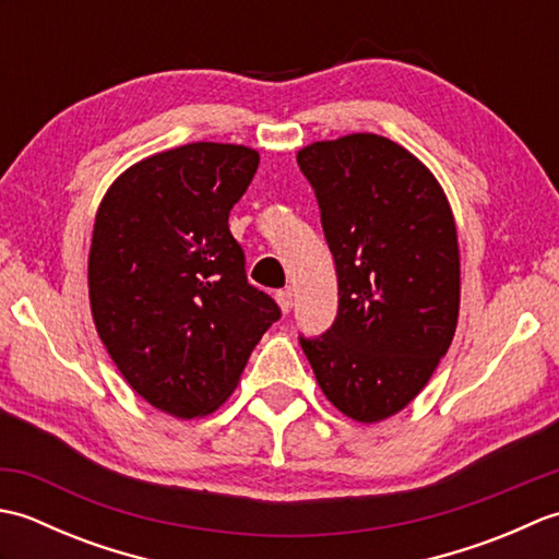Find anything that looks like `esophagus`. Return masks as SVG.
I'll list each match as a JSON object with an SVG mask.
<instances>
[{
  "label": "esophagus",
  "instance_id": "esophagus-1",
  "mask_svg": "<svg viewBox=\"0 0 559 559\" xmlns=\"http://www.w3.org/2000/svg\"><path fill=\"white\" fill-rule=\"evenodd\" d=\"M276 302L281 307V312L288 314L293 310V293L290 290H278L276 293Z\"/></svg>",
  "mask_w": 559,
  "mask_h": 559
}]
</instances>
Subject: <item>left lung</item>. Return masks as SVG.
Returning a JSON list of instances; mask_svg holds the SVG:
<instances>
[{
	"mask_svg": "<svg viewBox=\"0 0 559 559\" xmlns=\"http://www.w3.org/2000/svg\"><path fill=\"white\" fill-rule=\"evenodd\" d=\"M298 165L338 276L334 324L300 346L343 415L379 423L420 394L454 338V216L435 175L384 136L317 141Z\"/></svg>",
	"mask_w": 559,
	"mask_h": 559,
	"instance_id": "8db88e82",
	"label": "left lung"
}]
</instances>
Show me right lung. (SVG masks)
<instances>
[{
    "label": "right lung",
    "mask_w": 559,
    "mask_h": 559,
    "mask_svg": "<svg viewBox=\"0 0 559 559\" xmlns=\"http://www.w3.org/2000/svg\"><path fill=\"white\" fill-rule=\"evenodd\" d=\"M259 153L197 141L124 170L103 197L88 254L91 312L127 384L199 418L233 394L278 305L247 283L228 228Z\"/></svg>",
    "instance_id": "right-lung-1"
}]
</instances>
